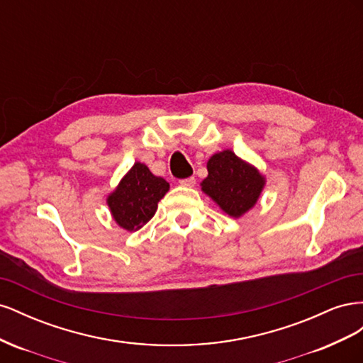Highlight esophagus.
<instances>
[{
    "mask_svg": "<svg viewBox=\"0 0 363 363\" xmlns=\"http://www.w3.org/2000/svg\"><path fill=\"white\" fill-rule=\"evenodd\" d=\"M182 186H186V188H192V186L195 184V177H188V179H182L179 182Z\"/></svg>",
    "mask_w": 363,
    "mask_h": 363,
    "instance_id": "1",
    "label": "esophagus"
}]
</instances>
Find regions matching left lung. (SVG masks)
<instances>
[{
    "instance_id": "obj_1",
    "label": "left lung",
    "mask_w": 363,
    "mask_h": 363,
    "mask_svg": "<svg viewBox=\"0 0 363 363\" xmlns=\"http://www.w3.org/2000/svg\"><path fill=\"white\" fill-rule=\"evenodd\" d=\"M207 171L208 175L201 183L203 191L233 218L242 216L256 204L265 184L256 168L230 150L208 159Z\"/></svg>"
}]
</instances>
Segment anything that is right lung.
Instances as JSON below:
<instances>
[{"label": "right lung", "mask_w": 363, "mask_h": 363, "mask_svg": "<svg viewBox=\"0 0 363 363\" xmlns=\"http://www.w3.org/2000/svg\"><path fill=\"white\" fill-rule=\"evenodd\" d=\"M169 183L152 175L144 163L136 162L113 194L108 195L115 221L128 232H135L155 216L157 203L168 192Z\"/></svg>", "instance_id": "obj_1"}]
</instances>
